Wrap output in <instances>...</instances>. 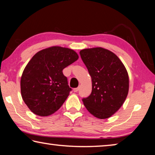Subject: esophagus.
Masks as SVG:
<instances>
[{
  "instance_id": "34e87169",
  "label": "esophagus",
  "mask_w": 155,
  "mask_h": 155,
  "mask_svg": "<svg viewBox=\"0 0 155 155\" xmlns=\"http://www.w3.org/2000/svg\"><path fill=\"white\" fill-rule=\"evenodd\" d=\"M78 90H79V88L77 87V88H74V90H73V91H74V92H77V91H78Z\"/></svg>"
}]
</instances>
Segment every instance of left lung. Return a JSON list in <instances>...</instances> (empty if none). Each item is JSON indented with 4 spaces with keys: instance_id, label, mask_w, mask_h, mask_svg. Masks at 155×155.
<instances>
[{
    "instance_id": "left-lung-1",
    "label": "left lung",
    "mask_w": 155,
    "mask_h": 155,
    "mask_svg": "<svg viewBox=\"0 0 155 155\" xmlns=\"http://www.w3.org/2000/svg\"><path fill=\"white\" fill-rule=\"evenodd\" d=\"M80 54L92 83L91 94L82 100L84 105L97 118H108L118 111L127 97V70L116 54L101 47L81 50Z\"/></svg>"
}]
</instances>
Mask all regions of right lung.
Wrapping results in <instances>:
<instances>
[{"mask_svg": "<svg viewBox=\"0 0 155 155\" xmlns=\"http://www.w3.org/2000/svg\"><path fill=\"white\" fill-rule=\"evenodd\" d=\"M78 59L74 51L61 46L43 49L31 58L21 77L20 90L33 114L48 116L62 106L72 90L63 70Z\"/></svg>", "mask_w": 155, "mask_h": 155, "instance_id": "right-lung-1", "label": "right lung"}]
</instances>
